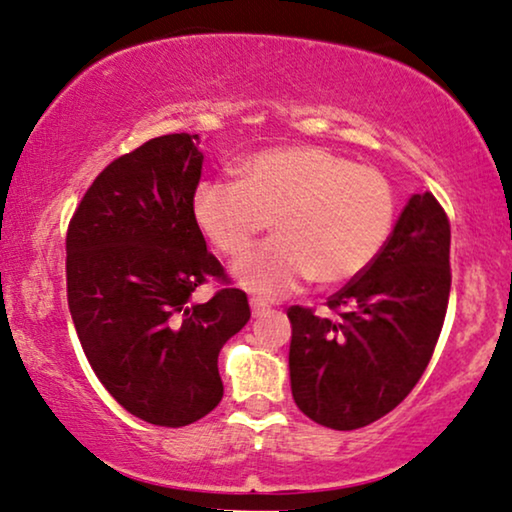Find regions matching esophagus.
Returning a JSON list of instances; mask_svg holds the SVG:
<instances>
[{
    "label": "esophagus",
    "instance_id": "esophagus-1",
    "mask_svg": "<svg viewBox=\"0 0 512 512\" xmlns=\"http://www.w3.org/2000/svg\"><path fill=\"white\" fill-rule=\"evenodd\" d=\"M249 305H251V314H254V317H263V314L270 310V307L265 305L263 300H258V298H251Z\"/></svg>",
    "mask_w": 512,
    "mask_h": 512
}]
</instances>
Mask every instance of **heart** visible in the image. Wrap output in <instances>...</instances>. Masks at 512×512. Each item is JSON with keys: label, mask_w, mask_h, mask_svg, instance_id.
<instances>
[{"label": "heart", "mask_w": 512, "mask_h": 512, "mask_svg": "<svg viewBox=\"0 0 512 512\" xmlns=\"http://www.w3.org/2000/svg\"><path fill=\"white\" fill-rule=\"evenodd\" d=\"M240 181L205 179L193 193L202 235L233 268L242 289L277 298L305 279L338 286L363 275L387 247L396 223V195L373 167L356 165L324 146H279L244 158Z\"/></svg>", "instance_id": "b5f03b06"}]
</instances>
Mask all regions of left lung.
<instances>
[{"label":"left lung","instance_id":"obj_1","mask_svg":"<svg viewBox=\"0 0 512 512\" xmlns=\"http://www.w3.org/2000/svg\"><path fill=\"white\" fill-rule=\"evenodd\" d=\"M450 219L412 195L370 268L328 298L333 319L291 305V391L312 422L354 431L387 415L429 366L450 300Z\"/></svg>","mask_w":512,"mask_h":512}]
</instances>
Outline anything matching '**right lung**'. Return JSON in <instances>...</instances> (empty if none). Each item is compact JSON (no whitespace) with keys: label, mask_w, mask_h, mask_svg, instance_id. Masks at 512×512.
<instances>
[{"label":"right lung","mask_w":512,"mask_h":512,"mask_svg":"<svg viewBox=\"0 0 512 512\" xmlns=\"http://www.w3.org/2000/svg\"><path fill=\"white\" fill-rule=\"evenodd\" d=\"M198 144L163 135L116 158L67 228V303L90 368L130 415L172 429L219 405V352L251 317L195 223ZM209 278L224 286L193 304Z\"/></svg>","instance_id":"right-lung-1"}]
</instances>
